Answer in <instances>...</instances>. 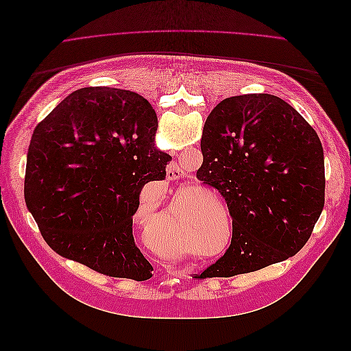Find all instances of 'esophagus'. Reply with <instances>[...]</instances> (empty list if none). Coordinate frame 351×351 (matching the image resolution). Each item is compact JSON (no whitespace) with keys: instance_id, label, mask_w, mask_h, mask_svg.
Wrapping results in <instances>:
<instances>
[{"instance_id":"obj_1","label":"esophagus","mask_w":351,"mask_h":351,"mask_svg":"<svg viewBox=\"0 0 351 351\" xmlns=\"http://www.w3.org/2000/svg\"><path fill=\"white\" fill-rule=\"evenodd\" d=\"M183 176H184L183 169L178 167L177 162L168 164V167H167V178L168 180H171V182H176V180L183 178Z\"/></svg>"}]
</instances>
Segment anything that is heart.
Instances as JSON below:
<instances>
[{
	"label": "heart",
	"instance_id": "1",
	"mask_svg": "<svg viewBox=\"0 0 351 351\" xmlns=\"http://www.w3.org/2000/svg\"><path fill=\"white\" fill-rule=\"evenodd\" d=\"M192 208H193V209H195V210H196V212H199V210H202V208H200V206H199V204H197V202H195V200H193V206H192ZM162 250H164V252H165V250H167V246H165V247H164V249H162ZM195 250H196V249H193V252H195ZM173 252H174V253H176V254H182V253H184V252H187V247H184V246H178V247H176V249H174V250H173Z\"/></svg>",
	"mask_w": 351,
	"mask_h": 351
}]
</instances>
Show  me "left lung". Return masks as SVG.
<instances>
[{
    "mask_svg": "<svg viewBox=\"0 0 351 351\" xmlns=\"http://www.w3.org/2000/svg\"><path fill=\"white\" fill-rule=\"evenodd\" d=\"M200 149L196 177L226 199L232 237L195 278L234 277L294 256L325 204L324 149L309 123L274 95H239L210 111Z\"/></svg>",
    "mask_w": 351,
    "mask_h": 351,
    "instance_id": "8db88e82",
    "label": "left lung"
}]
</instances>
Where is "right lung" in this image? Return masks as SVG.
<instances>
[{
	"mask_svg": "<svg viewBox=\"0 0 351 351\" xmlns=\"http://www.w3.org/2000/svg\"><path fill=\"white\" fill-rule=\"evenodd\" d=\"M152 105L114 88L70 93L32 134L25 202L60 256L115 278L145 281L152 265L136 246L142 187L165 178L171 156L155 149Z\"/></svg>",
	"mask_w": 351,
	"mask_h": 351,
	"instance_id": "right-lung-1",
	"label": "right lung"
}]
</instances>
